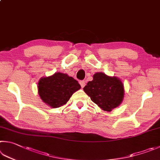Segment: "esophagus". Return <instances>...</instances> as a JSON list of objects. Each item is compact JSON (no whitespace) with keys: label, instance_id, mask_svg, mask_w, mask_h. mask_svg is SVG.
Segmentation results:
<instances>
[{"label":"esophagus","instance_id":"34e87169","mask_svg":"<svg viewBox=\"0 0 160 160\" xmlns=\"http://www.w3.org/2000/svg\"><path fill=\"white\" fill-rule=\"evenodd\" d=\"M80 85H81V88H83L85 86V80H81L80 81Z\"/></svg>","mask_w":160,"mask_h":160}]
</instances>
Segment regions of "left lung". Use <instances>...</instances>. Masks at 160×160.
Masks as SVG:
<instances>
[{"label":"left lung","mask_w":160,"mask_h":160,"mask_svg":"<svg viewBox=\"0 0 160 160\" xmlns=\"http://www.w3.org/2000/svg\"><path fill=\"white\" fill-rule=\"evenodd\" d=\"M83 89L93 102L105 111H111L123 101L124 90L122 81L103 72H96Z\"/></svg>","instance_id":"8db88e82"}]
</instances>
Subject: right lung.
Instances as JSON below:
<instances>
[{
  "label": "right lung",
  "mask_w": 160,
  "mask_h": 160,
  "mask_svg": "<svg viewBox=\"0 0 160 160\" xmlns=\"http://www.w3.org/2000/svg\"><path fill=\"white\" fill-rule=\"evenodd\" d=\"M80 88V84L73 78L59 72L40 78L38 83L40 98L53 108L65 105L72 94Z\"/></svg>",
  "instance_id": "right-lung-1"
}]
</instances>
